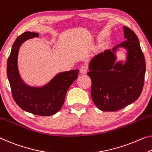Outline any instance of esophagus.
Instances as JSON below:
<instances>
[{
  "label": "esophagus",
  "mask_w": 152,
  "mask_h": 152,
  "mask_svg": "<svg viewBox=\"0 0 152 152\" xmlns=\"http://www.w3.org/2000/svg\"><path fill=\"white\" fill-rule=\"evenodd\" d=\"M87 69H88V67L86 66H82L80 68V74H86V72H87Z\"/></svg>",
  "instance_id": "1"
}]
</instances>
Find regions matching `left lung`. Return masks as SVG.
<instances>
[{
  "label": "left lung",
  "instance_id": "obj_1",
  "mask_svg": "<svg viewBox=\"0 0 152 152\" xmlns=\"http://www.w3.org/2000/svg\"><path fill=\"white\" fill-rule=\"evenodd\" d=\"M125 41L95 55L89 62L88 76L92 82L91 95L100 110L115 112L131 104L143 91L145 57L139 40L131 29L124 26ZM127 50L125 62L116 61L118 48Z\"/></svg>",
  "mask_w": 152,
  "mask_h": 152
}]
</instances>
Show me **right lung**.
Instances as JSON below:
<instances>
[{"instance_id":"right-lung-1","label":"right lung","mask_w":152,"mask_h":152,"mask_svg":"<svg viewBox=\"0 0 152 152\" xmlns=\"http://www.w3.org/2000/svg\"><path fill=\"white\" fill-rule=\"evenodd\" d=\"M38 33L26 32L16 38L7 60V73L12 95L19 107L31 114L49 116L61 110L67 90L78 76V69L59 72L42 86L28 85L21 78L18 58L20 47Z\"/></svg>"}]
</instances>
